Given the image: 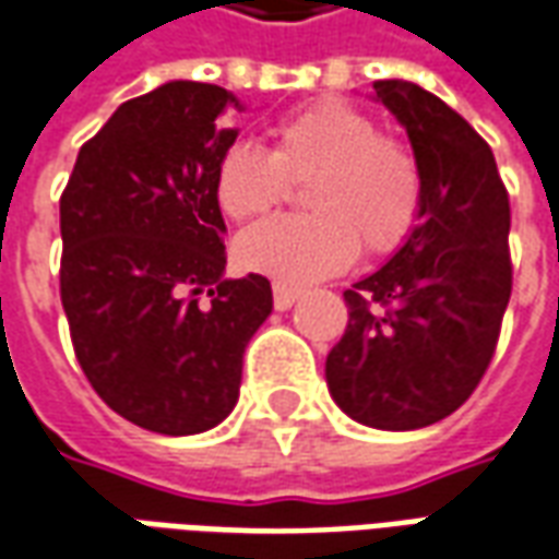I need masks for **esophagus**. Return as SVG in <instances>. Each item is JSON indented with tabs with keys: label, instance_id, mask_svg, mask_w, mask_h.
I'll use <instances>...</instances> for the list:
<instances>
[{
	"label": "esophagus",
	"instance_id": "1",
	"mask_svg": "<svg viewBox=\"0 0 559 559\" xmlns=\"http://www.w3.org/2000/svg\"><path fill=\"white\" fill-rule=\"evenodd\" d=\"M299 296H302V293L296 290V287H290V284H284V281H275V284H272V302H275L278 311L293 308V302H296Z\"/></svg>",
	"mask_w": 559,
	"mask_h": 559
}]
</instances>
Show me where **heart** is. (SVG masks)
<instances>
[{"mask_svg": "<svg viewBox=\"0 0 559 559\" xmlns=\"http://www.w3.org/2000/svg\"><path fill=\"white\" fill-rule=\"evenodd\" d=\"M269 151L251 142L226 147L214 169L217 209L233 221L272 212L306 181L311 214H281L253 226L236 245L239 263L278 281L330 278L362 248L396 251L424 212L417 157L381 132L378 120L342 99H318L284 115Z\"/></svg>", "mask_w": 559, "mask_h": 559, "instance_id": "b5f03b06", "label": "heart"}]
</instances>
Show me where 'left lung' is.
I'll use <instances>...</instances> for the list:
<instances>
[{
  "mask_svg": "<svg viewBox=\"0 0 559 559\" xmlns=\"http://www.w3.org/2000/svg\"><path fill=\"white\" fill-rule=\"evenodd\" d=\"M424 175L415 233L345 290L347 326L326 357L335 405L374 429H420L469 400L511 296L509 190L490 144L408 81H374Z\"/></svg>",
  "mask_w": 559,
  "mask_h": 559,
  "instance_id": "1",
  "label": "left lung"
}]
</instances>
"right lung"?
Masks as SVG:
<instances>
[{
	"label": "right lung",
	"mask_w": 559,
	"mask_h": 559,
	"mask_svg": "<svg viewBox=\"0 0 559 559\" xmlns=\"http://www.w3.org/2000/svg\"><path fill=\"white\" fill-rule=\"evenodd\" d=\"M239 99L169 81L123 103L78 151L60 197V296L75 357L135 427L193 436L239 400L241 357L272 311L263 275L224 278L217 159Z\"/></svg>",
	"instance_id": "obj_1"
}]
</instances>
